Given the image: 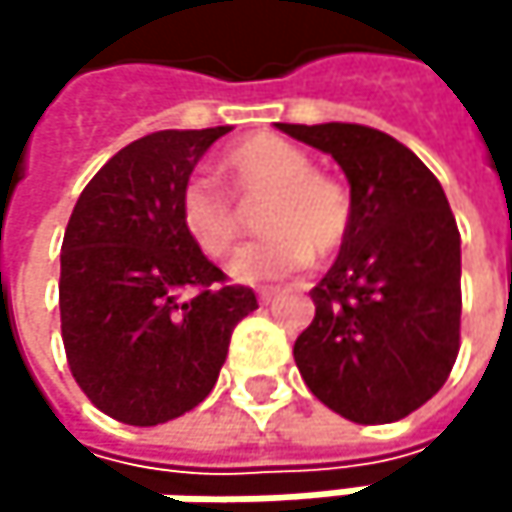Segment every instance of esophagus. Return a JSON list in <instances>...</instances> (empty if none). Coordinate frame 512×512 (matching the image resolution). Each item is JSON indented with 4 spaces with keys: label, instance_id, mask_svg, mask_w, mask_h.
I'll return each instance as SVG.
<instances>
[{
    "label": "esophagus",
    "instance_id": "esophagus-1",
    "mask_svg": "<svg viewBox=\"0 0 512 512\" xmlns=\"http://www.w3.org/2000/svg\"><path fill=\"white\" fill-rule=\"evenodd\" d=\"M272 299H275V293H272V290H260V293H257V302H260V305H269Z\"/></svg>",
    "mask_w": 512,
    "mask_h": 512
}]
</instances>
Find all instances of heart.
<instances>
[{"label": "heart", "instance_id": "obj_1", "mask_svg": "<svg viewBox=\"0 0 512 512\" xmlns=\"http://www.w3.org/2000/svg\"><path fill=\"white\" fill-rule=\"evenodd\" d=\"M222 174L240 201L266 195L260 210L266 237L240 249L228 263L234 281L266 284L287 278L305 269L314 252L332 255L347 240L350 195L332 177L314 171L302 148L278 136H255L225 154ZM177 219L183 234L207 257L228 255L243 231L237 204L207 174H192L183 183Z\"/></svg>", "mask_w": 512, "mask_h": 512}]
</instances>
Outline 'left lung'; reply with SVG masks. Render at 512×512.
<instances>
[{"label": "left lung", "mask_w": 512, "mask_h": 512, "mask_svg": "<svg viewBox=\"0 0 512 512\" xmlns=\"http://www.w3.org/2000/svg\"><path fill=\"white\" fill-rule=\"evenodd\" d=\"M344 168L350 231L311 290L314 320L293 358L311 394L356 424L424 406L460 353V231L436 174L361 124H278Z\"/></svg>", "instance_id": "8db88e82"}]
</instances>
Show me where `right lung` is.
I'll return each instance as SVG.
<instances>
[{"label":"right lung","instance_id":"add662e5","mask_svg":"<svg viewBox=\"0 0 512 512\" xmlns=\"http://www.w3.org/2000/svg\"><path fill=\"white\" fill-rule=\"evenodd\" d=\"M231 127L159 130L82 189L61 243V341L85 397L130 427L195 409L216 385L255 290L228 284L183 234L177 195Z\"/></svg>","mask_w":512,"mask_h":512}]
</instances>
